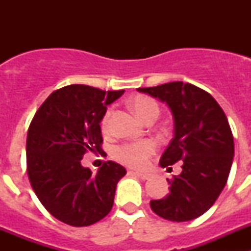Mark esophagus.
Returning a JSON list of instances; mask_svg holds the SVG:
<instances>
[{"instance_id": "34e87169", "label": "esophagus", "mask_w": 251, "mask_h": 251, "mask_svg": "<svg viewBox=\"0 0 251 251\" xmlns=\"http://www.w3.org/2000/svg\"><path fill=\"white\" fill-rule=\"evenodd\" d=\"M128 174H129V175H134V176L139 177V178H142V179H148V178H150V175H148V174H143V172H134V171H129Z\"/></svg>"}]
</instances>
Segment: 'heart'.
I'll return each instance as SVG.
<instances>
[{
    "mask_svg": "<svg viewBox=\"0 0 251 251\" xmlns=\"http://www.w3.org/2000/svg\"><path fill=\"white\" fill-rule=\"evenodd\" d=\"M132 108L138 115V118L145 123L153 122L159 114L158 104L152 98L145 97V95H139L133 99ZM110 117H112V109H108L103 115L100 123L103 132L109 130ZM156 142L152 139H145V141L123 143V145L115 147L113 151V156L123 165L129 166L132 168H143L147 166L148 161L156 153Z\"/></svg>",
    "mask_w": 251,
    "mask_h": 251,
    "instance_id": "heart-1",
    "label": "heart"
}]
</instances>
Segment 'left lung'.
<instances>
[{"instance_id": "obj_1", "label": "left lung", "mask_w": 251, "mask_h": 251, "mask_svg": "<svg viewBox=\"0 0 251 251\" xmlns=\"http://www.w3.org/2000/svg\"><path fill=\"white\" fill-rule=\"evenodd\" d=\"M170 106L175 136L159 159L161 167L182 161V172L170 183V194L151 201L154 214L182 223L205 214L220 196L229 178L234 137L221 106L203 89L172 81L138 88Z\"/></svg>"}]
</instances>
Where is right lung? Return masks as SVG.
I'll return each mask as SVG.
<instances>
[{"label":"right lung","mask_w":251,"mask_h":251,"mask_svg":"<svg viewBox=\"0 0 251 251\" xmlns=\"http://www.w3.org/2000/svg\"><path fill=\"white\" fill-rule=\"evenodd\" d=\"M123 93L83 84L64 86L49 95L31 121L26 141L28 179L40 202L61 223L89 226L112 210L126 168L106 161L94 175L80 161L88 151H103L99 123L106 105Z\"/></svg>","instance_id":"1"}]
</instances>
